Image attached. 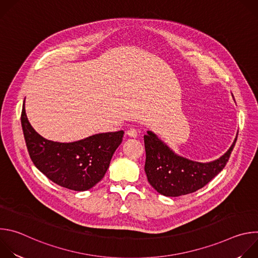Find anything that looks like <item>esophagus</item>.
Segmentation results:
<instances>
[{
  "label": "esophagus",
  "mask_w": 258,
  "mask_h": 258,
  "mask_svg": "<svg viewBox=\"0 0 258 258\" xmlns=\"http://www.w3.org/2000/svg\"><path fill=\"white\" fill-rule=\"evenodd\" d=\"M126 135L131 138H137L138 137V133L135 128H130L127 132H126Z\"/></svg>",
  "instance_id": "34e87169"
}]
</instances>
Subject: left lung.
<instances>
[{
    "label": "left lung",
    "mask_w": 258,
    "mask_h": 258,
    "mask_svg": "<svg viewBox=\"0 0 258 258\" xmlns=\"http://www.w3.org/2000/svg\"><path fill=\"white\" fill-rule=\"evenodd\" d=\"M236 142L237 137L228 152L219 159L201 163L176 155L156 135L147 132L144 136L147 178L158 193L167 197L194 193L224 169Z\"/></svg>",
    "instance_id": "1"
}]
</instances>
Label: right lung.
<instances>
[{
	"mask_svg": "<svg viewBox=\"0 0 258 258\" xmlns=\"http://www.w3.org/2000/svg\"><path fill=\"white\" fill-rule=\"evenodd\" d=\"M21 125L33 164L57 185L75 191L89 190L103 178L124 134H98L73 143L48 141L30 125L24 104Z\"/></svg>",
	"mask_w": 258,
	"mask_h": 258,
	"instance_id": "1",
	"label": "right lung"
}]
</instances>
